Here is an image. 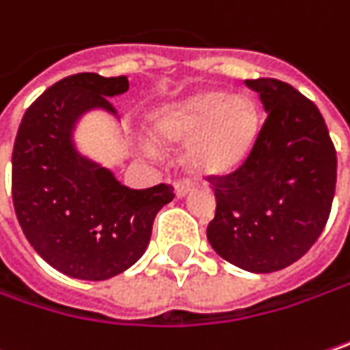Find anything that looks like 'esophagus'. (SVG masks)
Returning a JSON list of instances; mask_svg holds the SVG:
<instances>
[{
    "instance_id": "esophagus-1",
    "label": "esophagus",
    "mask_w": 350,
    "mask_h": 350,
    "mask_svg": "<svg viewBox=\"0 0 350 350\" xmlns=\"http://www.w3.org/2000/svg\"><path fill=\"white\" fill-rule=\"evenodd\" d=\"M188 192H190V186H188V184H184V182H178V184L174 186L176 198H186V196H188Z\"/></svg>"
}]
</instances>
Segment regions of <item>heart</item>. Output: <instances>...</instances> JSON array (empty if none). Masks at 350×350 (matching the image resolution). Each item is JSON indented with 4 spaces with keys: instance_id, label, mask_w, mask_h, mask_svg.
Masks as SVG:
<instances>
[{
    "instance_id": "1",
    "label": "heart",
    "mask_w": 350,
    "mask_h": 350,
    "mask_svg": "<svg viewBox=\"0 0 350 350\" xmlns=\"http://www.w3.org/2000/svg\"><path fill=\"white\" fill-rule=\"evenodd\" d=\"M144 128L150 140L140 142L146 156L156 152L154 146L174 148L184 142V170L200 180H220L248 162L258 140L260 116L248 98L204 90L156 106L146 113Z\"/></svg>"
}]
</instances>
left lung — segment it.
Returning <instances> with one entry per match:
<instances>
[{
	"mask_svg": "<svg viewBox=\"0 0 350 350\" xmlns=\"http://www.w3.org/2000/svg\"><path fill=\"white\" fill-rule=\"evenodd\" d=\"M267 122L248 162L214 184L206 237L216 254L267 274L297 262L321 237L334 198L336 152L319 108L293 85L244 80Z\"/></svg>",
	"mask_w": 350,
	"mask_h": 350,
	"instance_id": "1",
	"label": "left lung"
}]
</instances>
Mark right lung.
Returning a JSON list of instances; mask_svg holds the SVG:
<instances>
[{"instance_id":"obj_1","label":"right lung","mask_w":350,"mask_h":350,"mask_svg":"<svg viewBox=\"0 0 350 350\" xmlns=\"http://www.w3.org/2000/svg\"><path fill=\"white\" fill-rule=\"evenodd\" d=\"M128 76L74 74L48 88L25 111L12 156L19 226L49 267L80 280H106L140 260L158 210L174 194L166 184L124 186L76 142L80 122L126 94Z\"/></svg>"}]
</instances>
